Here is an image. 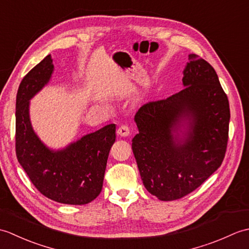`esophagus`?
<instances>
[{"label":"esophagus","instance_id":"1","mask_svg":"<svg viewBox=\"0 0 249 249\" xmlns=\"http://www.w3.org/2000/svg\"><path fill=\"white\" fill-rule=\"evenodd\" d=\"M116 133H118V135L120 137H127L129 135V133H130V130H129V128L127 127V126L122 125V126H120V127L118 128V131H116Z\"/></svg>","mask_w":249,"mask_h":249}]
</instances>
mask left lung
Wrapping results in <instances>:
<instances>
[{"label": "left lung", "mask_w": 249, "mask_h": 249, "mask_svg": "<svg viewBox=\"0 0 249 249\" xmlns=\"http://www.w3.org/2000/svg\"><path fill=\"white\" fill-rule=\"evenodd\" d=\"M183 89L149 103L135 115L134 155L142 183L161 201L198 188L224 160L228 141V97L214 68L189 54Z\"/></svg>", "instance_id": "obj_1"}]
</instances>
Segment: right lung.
I'll use <instances>...</instances> for the list:
<instances>
[{"label":"right lung","mask_w":249,"mask_h":249,"mask_svg":"<svg viewBox=\"0 0 249 249\" xmlns=\"http://www.w3.org/2000/svg\"><path fill=\"white\" fill-rule=\"evenodd\" d=\"M53 71L49 54L20 83L16 98V154L31 182L45 197L63 204H87L102 192L109 152L115 142V124L60 149L44 143L32 126L30 100L50 82Z\"/></svg>","instance_id":"obj_1"}]
</instances>
